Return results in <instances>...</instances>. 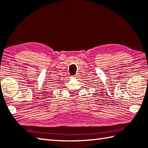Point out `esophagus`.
I'll list each match as a JSON object with an SVG mask.
<instances>
[{
  "instance_id": "obj_1",
  "label": "esophagus",
  "mask_w": 148,
  "mask_h": 148,
  "mask_svg": "<svg viewBox=\"0 0 148 148\" xmlns=\"http://www.w3.org/2000/svg\"><path fill=\"white\" fill-rule=\"evenodd\" d=\"M78 76H79V74H76V75H75V76H74V77L75 78H77V77H78Z\"/></svg>"
}]
</instances>
